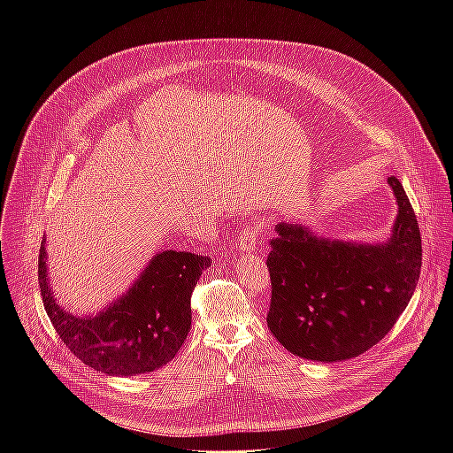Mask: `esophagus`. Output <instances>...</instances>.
I'll list each match as a JSON object with an SVG mask.
<instances>
[{
	"mask_svg": "<svg viewBox=\"0 0 453 453\" xmlns=\"http://www.w3.org/2000/svg\"><path fill=\"white\" fill-rule=\"evenodd\" d=\"M257 240H260V231H257L256 227H247L243 231V234L240 236L238 243L243 252H252L257 247Z\"/></svg>",
	"mask_w": 453,
	"mask_h": 453,
	"instance_id": "obj_1",
	"label": "esophagus"
}]
</instances>
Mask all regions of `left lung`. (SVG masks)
<instances>
[{
    "instance_id": "1",
    "label": "left lung",
    "mask_w": 453,
    "mask_h": 453,
    "mask_svg": "<svg viewBox=\"0 0 453 453\" xmlns=\"http://www.w3.org/2000/svg\"><path fill=\"white\" fill-rule=\"evenodd\" d=\"M387 184L398 215L383 242L322 236L296 220L276 226L267 257V325L292 355L313 362L355 358L389 334L407 308L421 273V236L402 182L391 175Z\"/></svg>"
}]
</instances>
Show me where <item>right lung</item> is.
Masks as SVG:
<instances>
[{"instance_id": "1", "label": "right lung", "mask_w": 453, "mask_h": 453, "mask_svg": "<svg viewBox=\"0 0 453 453\" xmlns=\"http://www.w3.org/2000/svg\"><path fill=\"white\" fill-rule=\"evenodd\" d=\"M208 256L159 250L123 294L100 311L73 313L64 308L48 273L46 236L39 254V287L44 310L66 348L95 371L136 376L166 365L191 328L189 299Z\"/></svg>"}]
</instances>
